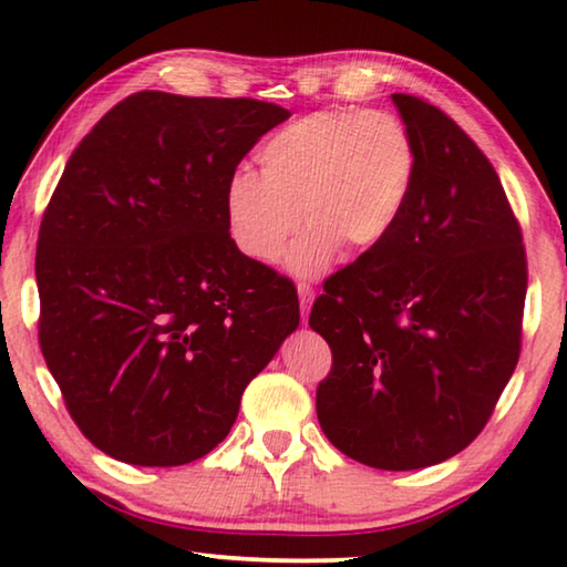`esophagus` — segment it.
I'll use <instances>...</instances> for the list:
<instances>
[{
    "label": "esophagus",
    "instance_id": "esophagus-1",
    "mask_svg": "<svg viewBox=\"0 0 567 567\" xmlns=\"http://www.w3.org/2000/svg\"><path fill=\"white\" fill-rule=\"evenodd\" d=\"M297 295H300V310H302V322H305L307 312H310V305L315 300V292L310 285H297Z\"/></svg>",
    "mask_w": 567,
    "mask_h": 567
}]
</instances>
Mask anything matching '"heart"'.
<instances>
[{
    "mask_svg": "<svg viewBox=\"0 0 567 567\" xmlns=\"http://www.w3.org/2000/svg\"><path fill=\"white\" fill-rule=\"evenodd\" d=\"M260 175L237 169L225 187V219L239 252L280 260L300 227L292 267L315 272L338 252L380 245L398 225L415 179L417 150L390 112L330 107L277 130L257 152Z\"/></svg>",
    "mask_w": 567,
    "mask_h": 567,
    "instance_id": "b5f03b06",
    "label": "heart"
}]
</instances>
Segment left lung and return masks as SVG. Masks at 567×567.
I'll return each instance as SVG.
<instances>
[{
	"label": "left lung",
	"mask_w": 567,
	"mask_h": 567,
	"mask_svg": "<svg viewBox=\"0 0 567 567\" xmlns=\"http://www.w3.org/2000/svg\"><path fill=\"white\" fill-rule=\"evenodd\" d=\"M415 179L380 245L330 275L310 328L332 368L318 385L330 443L378 470H417L483 433L523 342V229L491 159L443 110L392 94Z\"/></svg>",
	"instance_id": "left-lung-1"
}]
</instances>
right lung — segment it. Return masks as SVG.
<instances>
[{
	"label": "right lung",
	"mask_w": 567,
	"mask_h": 567,
	"mask_svg": "<svg viewBox=\"0 0 567 567\" xmlns=\"http://www.w3.org/2000/svg\"><path fill=\"white\" fill-rule=\"evenodd\" d=\"M290 110L130 94L72 152L37 243L40 348L94 447L130 465L215 450L300 322L295 285L229 237L225 187Z\"/></svg>",
	"instance_id": "right-lung-1"
}]
</instances>
